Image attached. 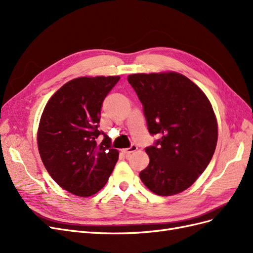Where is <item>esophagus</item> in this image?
I'll return each instance as SVG.
<instances>
[{"mask_svg": "<svg viewBox=\"0 0 253 253\" xmlns=\"http://www.w3.org/2000/svg\"><path fill=\"white\" fill-rule=\"evenodd\" d=\"M137 149H138V148H137V145H135V144H132L131 147H129V148H127V149H124V150H122V153H125L126 155H129V154H131V153H133V152L137 151Z\"/></svg>", "mask_w": 253, "mask_h": 253, "instance_id": "1", "label": "esophagus"}]
</instances>
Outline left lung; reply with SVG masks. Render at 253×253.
<instances>
[{
  "instance_id": "1",
  "label": "left lung",
  "mask_w": 253,
  "mask_h": 253,
  "mask_svg": "<svg viewBox=\"0 0 253 253\" xmlns=\"http://www.w3.org/2000/svg\"><path fill=\"white\" fill-rule=\"evenodd\" d=\"M147 119L149 132L160 135L145 148L149 166L141 181L160 196L192 186L209 165L217 143V120L204 91L175 72L128 75Z\"/></svg>"
}]
</instances>
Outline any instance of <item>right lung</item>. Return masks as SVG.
I'll list each match as a JSON object with an SVG mask.
<instances>
[{
    "label": "right lung",
    "instance_id": "right-lung-1",
    "mask_svg": "<svg viewBox=\"0 0 253 253\" xmlns=\"http://www.w3.org/2000/svg\"><path fill=\"white\" fill-rule=\"evenodd\" d=\"M119 76L79 77L66 82L43 110L38 127V149L51 178L68 192L86 197L102 189L119 152L111 139L98 145L101 106Z\"/></svg>",
    "mask_w": 253,
    "mask_h": 253
}]
</instances>
